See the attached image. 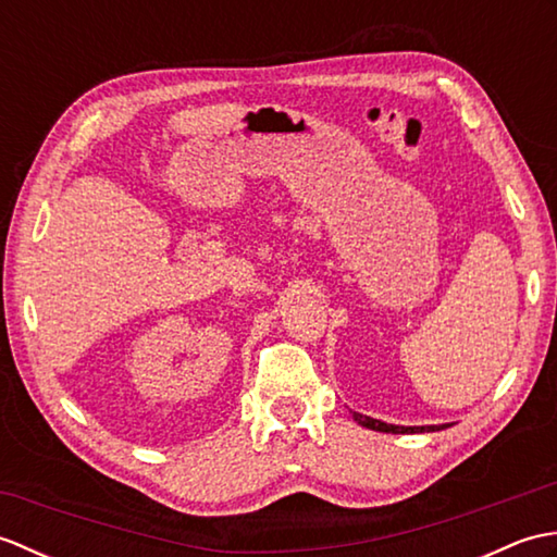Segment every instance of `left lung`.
Here are the masks:
<instances>
[{
	"label": "left lung",
	"instance_id": "8db88e82",
	"mask_svg": "<svg viewBox=\"0 0 557 557\" xmlns=\"http://www.w3.org/2000/svg\"><path fill=\"white\" fill-rule=\"evenodd\" d=\"M354 421L359 425H366V429L371 431H381V433H435V431H445L449 429L453 423H437V425H395V423H385L381 419H371V417H363L359 411H351Z\"/></svg>",
	"mask_w": 557,
	"mask_h": 557
}]
</instances>
